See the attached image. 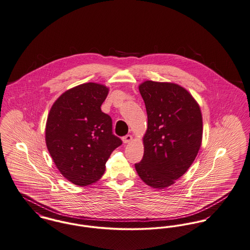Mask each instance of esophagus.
Masks as SVG:
<instances>
[{
  "mask_svg": "<svg viewBox=\"0 0 250 250\" xmlns=\"http://www.w3.org/2000/svg\"><path fill=\"white\" fill-rule=\"evenodd\" d=\"M131 141H132V136L130 134L125 135V136L123 137V142H124L125 144H127V143H129V142H131Z\"/></svg>",
  "mask_w": 250,
  "mask_h": 250,
  "instance_id": "34e87169",
  "label": "esophagus"
}]
</instances>
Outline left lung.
<instances>
[{
    "mask_svg": "<svg viewBox=\"0 0 250 250\" xmlns=\"http://www.w3.org/2000/svg\"><path fill=\"white\" fill-rule=\"evenodd\" d=\"M147 113L145 152L135 168L154 188L171 186L195 160L202 143L200 107L182 86L146 81L139 87Z\"/></svg>",
    "mask_w": 250,
    "mask_h": 250,
    "instance_id": "8db88e82",
    "label": "left lung"
}]
</instances>
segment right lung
<instances>
[{"label":"right lung","mask_w":250,"mask_h":250,"mask_svg":"<svg viewBox=\"0 0 250 250\" xmlns=\"http://www.w3.org/2000/svg\"><path fill=\"white\" fill-rule=\"evenodd\" d=\"M108 88L94 83L73 87L58 98L46 121L45 142L58 169L77 186L97 182L122 140L111 117L101 110Z\"/></svg>","instance_id":"right-lung-1"}]
</instances>
